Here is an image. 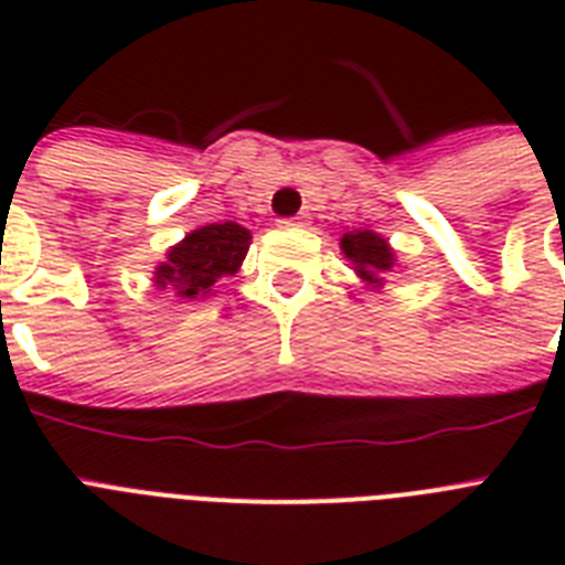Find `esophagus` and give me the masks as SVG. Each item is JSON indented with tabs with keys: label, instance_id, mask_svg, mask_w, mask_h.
I'll return each mask as SVG.
<instances>
[{
	"label": "esophagus",
	"instance_id": "esophagus-1",
	"mask_svg": "<svg viewBox=\"0 0 565 565\" xmlns=\"http://www.w3.org/2000/svg\"><path fill=\"white\" fill-rule=\"evenodd\" d=\"M310 216L308 213H299V216H292V220H284V225H308Z\"/></svg>",
	"mask_w": 565,
	"mask_h": 565
}]
</instances>
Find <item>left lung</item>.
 Returning <instances> with one entry per match:
<instances>
[{
  "label": "left lung",
  "instance_id": "left-lung-1",
  "mask_svg": "<svg viewBox=\"0 0 565 565\" xmlns=\"http://www.w3.org/2000/svg\"><path fill=\"white\" fill-rule=\"evenodd\" d=\"M340 252L352 264L354 275L366 287H372V290H381L384 287V275H390L398 266V257H395L390 239L370 228L345 231L343 237H340Z\"/></svg>",
  "mask_w": 565,
  "mask_h": 565
}]
</instances>
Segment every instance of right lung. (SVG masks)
Segmentation results:
<instances>
[{"label":"right lung","mask_w":565,"mask_h":565,"mask_svg":"<svg viewBox=\"0 0 565 565\" xmlns=\"http://www.w3.org/2000/svg\"><path fill=\"white\" fill-rule=\"evenodd\" d=\"M248 246H252V231L237 222L202 225L167 248V257L152 273L154 287L172 292L181 301L207 299L213 296V284L243 266Z\"/></svg>","instance_id":"add662e5"}]
</instances>
